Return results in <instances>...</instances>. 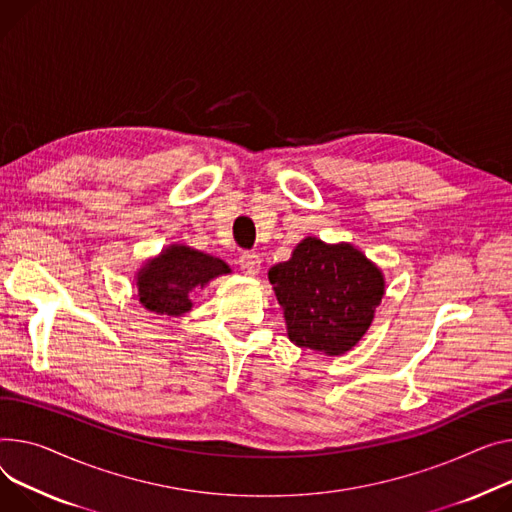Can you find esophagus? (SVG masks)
Returning a JSON list of instances; mask_svg holds the SVG:
<instances>
[{"label":"esophagus","mask_w":512,"mask_h":512,"mask_svg":"<svg viewBox=\"0 0 512 512\" xmlns=\"http://www.w3.org/2000/svg\"><path fill=\"white\" fill-rule=\"evenodd\" d=\"M238 265H241L243 274L247 276H257L259 269H261V257L257 253H243L241 259H238Z\"/></svg>","instance_id":"1"}]
</instances>
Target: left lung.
<instances>
[{
  "instance_id": "left-lung-1",
  "label": "left lung",
  "mask_w": 512,
  "mask_h": 512,
  "mask_svg": "<svg viewBox=\"0 0 512 512\" xmlns=\"http://www.w3.org/2000/svg\"><path fill=\"white\" fill-rule=\"evenodd\" d=\"M267 276L290 342L327 356H342L360 342L385 296L383 271L362 251L317 236H306Z\"/></svg>"
}]
</instances>
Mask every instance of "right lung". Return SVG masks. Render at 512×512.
Returning <instances> with one entry per match:
<instances>
[{
	"label": "right lung",
	"mask_w": 512,
	"mask_h": 512,
	"mask_svg": "<svg viewBox=\"0 0 512 512\" xmlns=\"http://www.w3.org/2000/svg\"><path fill=\"white\" fill-rule=\"evenodd\" d=\"M224 274H230V267L222 259L187 245H170L144 263L135 274V286L144 309L162 317H181L191 311L197 290Z\"/></svg>",
	"instance_id": "add662e5"
}]
</instances>
